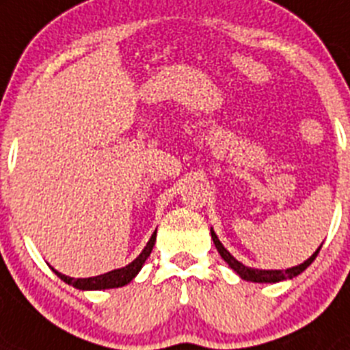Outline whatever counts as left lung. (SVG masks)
Returning a JSON list of instances; mask_svg holds the SVG:
<instances>
[{
    "mask_svg": "<svg viewBox=\"0 0 350 350\" xmlns=\"http://www.w3.org/2000/svg\"><path fill=\"white\" fill-rule=\"evenodd\" d=\"M211 235H212V241H214V244H216L217 252H219L221 258H223V260H225L230 267L234 269L235 273L243 278V280H246V282H255V283H278V282H283V280H292V278H295L297 274L303 273L304 269L308 267V265L315 260V256H317L319 252H321V246H319L317 252L313 253L308 260H304L303 264L295 265V267L285 269V271H282V269H280V271H265V269L246 267L244 264H241L239 260H235L234 256L230 255L228 250H226V247L219 243V239H217V235L214 234V230L212 228H211Z\"/></svg>",
    "mask_w": 350,
    "mask_h": 350,
    "instance_id": "obj_1",
    "label": "left lung"
}]
</instances>
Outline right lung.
I'll return each instance as SVG.
<instances>
[{"label": "right lung", "instance_id": "1", "mask_svg": "<svg viewBox=\"0 0 350 350\" xmlns=\"http://www.w3.org/2000/svg\"><path fill=\"white\" fill-rule=\"evenodd\" d=\"M155 235H157V230L152 234L150 241L146 243L145 250H143L129 265H125V267L122 269H115V271H109V273L100 274V276L77 278L76 280V278L65 276V274L58 273L56 269H53V271H55L56 276H58L59 280H64L65 283L76 286L79 291H106V288H118V286H124L127 285V283L133 282V278L142 271L143 264H145V260L152 253V247H154L155 244Z\"/></svg>", "mask_w": 350, "mask_h": 350}]
</instances>
